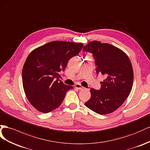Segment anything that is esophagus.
Instances as JSON below:
<instances>
[{
    "instance_id": "1",
    "label": "esophagus",
    "mask_w": 150,
    "mask_h": 150,
    "mask_svg": "<svg viewBox=\"0 0 150 150\" xmlns=\"http://www.w3.org/2000/svg\"><path fill=\"white\" fill-rule=\"evenodd\" d=\"M75 87L76 88H77V89H79V90H82V89H85V88H84L83 86H82L80 85V84H79V83L75 84Z\"/></svg>"
}]
</instances>
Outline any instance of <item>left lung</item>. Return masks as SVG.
<instances>
[{"mask_svg":"<svg viewBox=\"0 0 150 150\" xmlns=\"http://www.w3.org/2000/svg\"><path fill=\"white\" fill-rule=\"evenodd\" d=\"M83 51L93 54L97 74L106 77L101 82L100 89H91V98L85 105L100 115L112 113L124 103L131 91L134 79L131 62L121 49L96 40L89 42Z\"/></svg>","mask_w":150,"mask_h":150,"instance_id":"left-lung-1","label":"left lung"}]
</instances>
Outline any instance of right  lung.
<instances>
[{
	"mask_svg": "<svg viewBox=\"0 0 150 150\" xmlns=\"http://www.w3.org/2000/svg\"><path fill=\"white\" fill-rule=\"evenodd\" d=\"M82 47V43L52 41L29 54L23 68V86L28 101L36 110L44 113L55 110L67 91L74 88L59 81V73Z\"/></svg>",
	"mask_w": 150,
	"mask_h": 150,
	"instance_id": "1",
	"label": "right lung"
}]
</instances>
